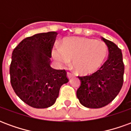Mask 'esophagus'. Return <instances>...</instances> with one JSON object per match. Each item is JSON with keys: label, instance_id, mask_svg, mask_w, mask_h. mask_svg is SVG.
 <instances>
[{"label": "esophagus", "instance_id": "34e87169", "mask_svg": "<svg viewBox=\"0 0 131 131\" xmlns=\"http://www.w3.org/2000/svg\"><path fill=\"white\" fill-rule=\"evenodd\" d=\"M71 76H72V73H71V72L68 71V72H67V77H68L69 79H70V78L71 77Z\"/></svg>", "mask_w": 131, "mask_h": 131}]
</instances>
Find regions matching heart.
Wrapping results in <instances>:
<instances>
[{"label":"heart","instance_id":"obj_1","mask_svg":"<svg viewBox=\"0 0 131 131\" xmlns=\"http://www.w3.org/2000/svg\"><path fill=\"white\" fill-rule=\"evenodd\" d=\"M108 54L107 45L101 40L85 38H72L66 40L62 47L53 51L55 60L60 64L72 60L74 67L80 72H91L99 68Z\"/></svg>","mask_w":131,"mask_h":131}]
</instances>
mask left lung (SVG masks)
Listing matches in <instances>:
<instances>
[{
	"mask_svg": "<svg viewBox=\"0 0 131 131\" xmlns=\"http://www.w3.org/2000/svg\"><path fill=\"white\" fill-rule=\"evenodd\" d=\"M108 48V59L93 74L79 76L81 85L77 96L88 108H101L110 104L121 91L124 83V64L121 50L116 44L102 38Z\"/></svg>",
	"mask_w": 131,
	"mask_h": 131,
	"instance_id": "1",
	"label": "left lung"
}]
</instances>
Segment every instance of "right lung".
Masks as SVG:
<instances>
[{"instance_id": "1", "label": "right lung", "mask_w": 131, "mask_h": 131, "mask_svg": "<svg viewBox=\"0 0 131 131\" xmlns=\"http://www.w3.org/2000/svg\"><path fill=\"white\" fill-rule=\"evenodd\" d=\"M57 33L37 34L24 38L13 50L10 82L16 95L34 108L54 104L61 86L69 81L67 72L50 67V57Z\"/></svg>"}]
</instances>
